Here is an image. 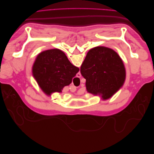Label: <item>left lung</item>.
<instances>
[{
    "label": "left lung",
    "mask_w": 154,
    "mask_h": 154,
    "mask_svg": "<svg viewBox=\"0 0 154 154\" xmlns=\"http://www.w3.org/2000/svg\"><path fill=\"white\" fill-rule=\"evenodd\" d=\"M80 72L86 80V88L92 94L107 100L122 87L126 71L122 58L112 49L100 46L88 51Z\"/></svg>",
    "instance_id": "obj_1"
}]
</instances>
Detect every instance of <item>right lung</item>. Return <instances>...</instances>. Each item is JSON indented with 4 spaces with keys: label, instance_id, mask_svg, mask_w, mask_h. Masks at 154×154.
Segmentation results:
<instances>
[{
    "label": "right lung",
    "instance_id": "obj_1",
    "mask_svg": "<svg viewBox=\"0 0 154 154\" xmlns=\"http://www.w3.org/2000/svg\"><path fill=\"white\" fill-rule=\"evenodd\" d=\"M79 68L69 62L61 50L52 49L40 53L32 66V75L44 93L61 92L72 82Z\"/></svg>",
    "mask_w": 154,
    "mask_h": 154
}]
</instances>
